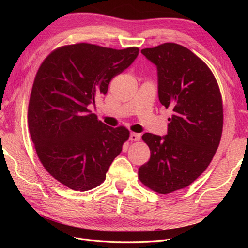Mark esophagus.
Returning <instances> with one entry per match:
<instances>
[{"label":"esophagus","mask_w":248,"mask_h":248,"mask_svg":"<svg viewBox=\"0 0 248 248\" xmlns=\"http://www.w3.org/2000/svg\"><path fill=\"white\" fill-rule=\"evenodd\" d=\"M129 140H132V141H139L140 140V134L131 132L130 136H129Z\"/></svg>","instance_id":"1"}]
</instances>
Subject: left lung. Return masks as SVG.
Segmentation results:
<instances>
[{"instance_id": "1", "label": "left lung", "mask_w": 248, "mask_h": 248, "mask_svg": "<svg viewBox=\"0 0 248 248\" xmlns=\"http://www.w3.org/2000/svg\"><path fill=\"white\" fill-rule=\"evenodd\" d=\"M141 54L156 66L159 101L172 115L166 136L141 137L151 156L139 178L167 194L190 185L211 162L222 133V99L213 73L188 48L163 43Z\"/></svg>"}]
</instances>
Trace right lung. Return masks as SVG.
Listing matches in <instances>:
<instances>
[{"mask_svg":"<svg viewBox=\"0 0 248 248\" xmlns=\"http://www.w3.org/2000/svg\"><path fill=\"white\" fill-rule=\"evenodd\" d=\"M139 51L77 43L55 49L39 67L29 102L30 134L44 169L70 189L100 185L129 138L128 129L102 123L89 107Z\"/></svg>","mask_w":248,"mask_h":248,"instance_id":"1","label":"right lung"}]
</instances>
